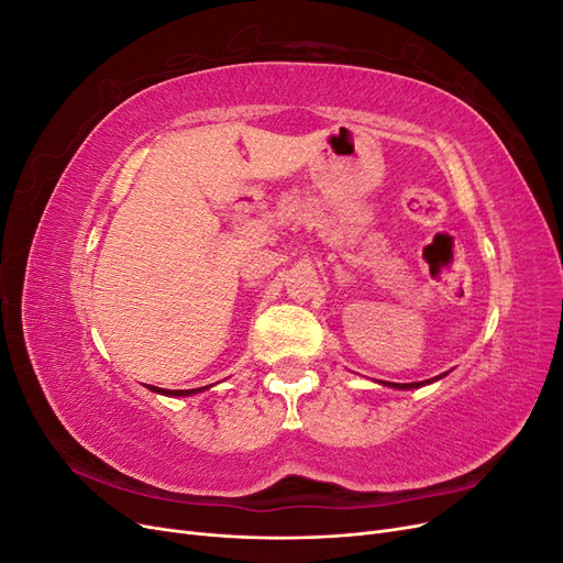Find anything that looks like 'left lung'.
<instances>
[{"label":"left lung","mask_w":563,"mask_h":563,"mask_svg":"<svg viewBox=\"0 0 563 563\" xmlns=\"http://www.w3.org/2000/svg\"><path fill=\"white\" fill-rule=\"evenodd\" d=\"M446 373H441V376H437V378H430V380H422V383H385L387 387H395V389H418V387H422V385H430V383H437V380H441L444 378Z\"/></svg>","instance_id":"left-lung-1"}]
</instances>
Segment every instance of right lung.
Listing matches in <instances>:
<instances>
[{"label": "right lung", "instance_id": "1", "mask_svg": "<svg viewBox=\"0 0 563 563\" xmlns=\"http://www.w3.org/2000/svg\"><path fill=\"white\" fill-rule=\"evenodd\" d=\"M150 391H157V395L164 397H190L197 395V391H203L207 387H197V389H164V387H155V385H145Z\"/></svg>", "mask_w": 563, "mask_h": 563}]
</instances>
